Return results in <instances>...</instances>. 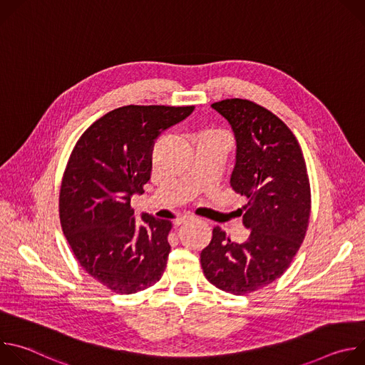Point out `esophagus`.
Returning <instances> with one entry per match:
<instances>
[{
  "instance_id": "esophagus-1",
  "label": "esophagus",
  "mask_w": 365,
  "mask_h": 365,
  "mask_svg": "<svg viewBox=\"0 0 365 365\" xmlns=\"http://www.w3.org/2000/svg\"><path fill=\"white\" fill-rule=\"evenodd\" d=\"M193 220H195L193 217H180V218H178L173 224H175V227H179V225H183V224L190 222V221H193Z\"/></svg>"
}]
</instances>
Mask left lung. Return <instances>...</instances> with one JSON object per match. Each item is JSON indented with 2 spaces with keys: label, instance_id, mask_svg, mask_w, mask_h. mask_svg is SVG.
Returning a JSON list of instances; mask_svg holds the SVG:
<instances>
[{
  "label": "left lung",
  "instance_id": "1",
  "mask_svg": "<svg viewBox=\"0 0 365 365\" xmlns=\"http://www.w3.org/2000/svg\"><path fill=\"white\" fill-rule=\"evenodd\" d=\"M211 107L230 123L235 137L230 183L248 197L240 215L250 237L234 242L215 227L200 252V264L218 289L247 294L279 279L300 248L310 215L309 178L296 137L273 113L238 98Z\"/></svg>",
  "mask_w": 365,
  "mask_h": 365
}]
</instances>
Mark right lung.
Instances as JSON below:
<instances>
[{"mask_svg":"<svg viewBox=\"0 0 365 365\" xmlns=\"http://www.w3.org/2000/svg\"><path fill=\"white\" fill-rule=\"evenodd\" d=\"M195 107L127 106L95 121L78 140L59 197L63 234L82 269L121 294L159 282L170 252L172 222L141 214L131 196L150 180L153 147Z\"/></svg>","mask_w":365,"mask_h":365,"instance_id":"obj_1","label":"right lung"}]
</instances>
